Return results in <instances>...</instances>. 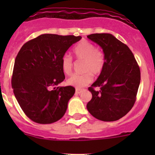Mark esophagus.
Wrapping results in <instances>:
<instances>
[{
  "mask_svg": "<svg viewBox=\"0 0 155 155\" xmlns=\"http://www.w3.org/2000/svg\"><path fill=\"white\" fill-rule=\"evenodd\" d=\"M82 91H83L82 89H80V88H76V89H75V93H76V94H80V93H81V92H82Z\"/></svg>",
  "mask_w": 155,
  "mask_h": 155,
  "instance_id": "1",
  "label": "esophagus"
}]
</instances>
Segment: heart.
I'll use <instances>...</instances> for the list:
<instances>
[{"mask_svg":"<svg viewBox=\"0 0 155 155\" xmlns=\"http://www.w3.org/2000/svg\"><path fill=\"white\" fill-rule=\"evenodd\" d=\"M75 58L84 60L82 74H74L67 80V84L75 87H83L92 80V75H98L101 73L104 66V54L94 44L88 41H81L73 49ZM62 70L66 75H69L73 68V61L68 54H63L60 61Z\"/></svg>","mask_w":155,"mask_h":155,"instance_id":"b5f03b06","label":"heart"}]
</instances>
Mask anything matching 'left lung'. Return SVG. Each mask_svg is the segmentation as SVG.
<instances>
[{"mask_svg":"<svg viewBox=\"0 0 155 155\" xmlns=\"http://www.w3.org/2000/svg\"><path fill=\"white\" fill-rule=\"evenodd\" d=\"M101 47L104 66L99 77L88 87L92 98L88 112L103 121H114L126 115L136 101L141 80L139 67L130 49L111 34L87 36ZM94 87H100L96 91Z\"/></svg>","mask_w":155,"mask_h":155,"instance_id":"8db88e82","label":"left lung"}]
</instances>
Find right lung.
<instances>
[{"label": "right lung", "instance_id": "add662e5", "mask_svg": "<svg viewBox=\"0 0 155 155\" xmlns=\"http://www.w3.org/2000/svg\"><path fill=\"white\" fill-rule=\"evenodd\" d=\"M80 36L45 34L23 45L15 58L12 87L19 105L30 120L51 124L65 114L69 100L75 94L72 86L54 87L65 75L61 58Z\"/></svg>", "mask_w": 155, "mask_h": 155}]
</instances>
